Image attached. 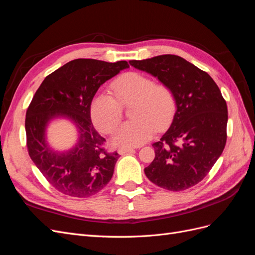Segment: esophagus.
<instances>
[{
	"instance_id": "esophagus-1",
	"label": "esophagus",
	"mask_w": 255,
	"mask_h": 255,
	"mask_svg": "<svg viewBox=\"0 0 255 255\" xmlns=\"http://www.w3.org/2000/svg\"><path fill=\"white\" fill-rule=\"evenodd\" d=\"M133 151L134 150L130 149V148H120V149H118V153L120 154V155H123V154L128 153V152H133Z\"/></svg>"
}]
</instances>
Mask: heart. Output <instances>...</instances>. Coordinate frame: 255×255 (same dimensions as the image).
Listing matches in <instances>:
<instances>
[{
  "label": "heart",
  "instance_id": "heart-1",
  "mask_svg": "<svg viewBox=\"0 0 255 255\" xmlns=\"http://www.w3.org/2000/svg\"><path fill=\"white\" fill-rule=\"evenodd\" d=\"M111 94L100 91L92 98L90 117L100 132L110 134L119 125L121 105H130L133 120L121 125L113 135L112 142L121 148H135L149 141L156 129H163L175 112V97L166 85L155 84L149 76L128 72L112 84Z\"/></svg>",
  "mask_w": 255,
  "mask_h": 255
}]
</instances>
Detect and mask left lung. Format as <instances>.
Returning a JSON list of instances; mask_svg holds the SVG:
<instances>
[{
  "label": "left lung",
  "instance_id": "left-lung-1",
  "mask_svg": "<svg viewBox=\"0 0 255 255\" xmlns=\"http://www.w3.org/2000/svg\"><path fill=\"white\" fill-rule=\"evenodd\" d=\"M129 65L170 88L176 110L167 132L153 143L155 158L144 168L148 179L171 191L202 181L227 142L228 107L217 84L180 56L159 55Z\"/></svg>",
  "mask_w": 255,
  "mask_h": 255
}]
</instances>
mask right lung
<instances>
[{"label": "right lung", "mask_w": 255, "mask_h": 255, "mask_svg": "<svg viewBox=\"0 0 255 255\" xmlns=\"http://www.w3.org/2000/svg\"><path fill=\"white\" fill-rule=\"evenodd\" d=\"M128 68L125 60H71L43 80L28 106L29 156L52 186L67 196L88 198L112 179L119 154L103 149L105 139L94 128L89 109L100 86ZM58 119L71 122L77 129V140L67 150L54 149L47 140V128Z\"/></svg>", "instance_id": "add662e5"}]
</instances>
